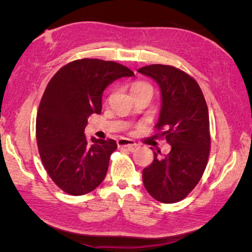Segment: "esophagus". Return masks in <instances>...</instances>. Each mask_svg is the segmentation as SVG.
<instances>
[{
  "mask_svg": "<svg viewBox=\"0 0 252 252\" xmlns=\"http://www.w3.org/2000/svg\"><path fill=\"white\" fill-rule=\"evenodd\" d=\"M117 143H118V147H125V148H126L129 151L133 150V149H134L135 146H136V143L133 141V140L127 139V138H120V139H119L118 141H117Z\"/></svg>",
  "mask_w": 252,
  "mask_h": 252,
  "instance_id": "esophagus-1",
  "label": "esophagus"
}]
</instances>
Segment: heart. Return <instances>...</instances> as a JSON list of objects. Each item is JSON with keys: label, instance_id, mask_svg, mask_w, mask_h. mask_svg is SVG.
Here are the masks:
<instances>
[{"label": "heart", "instance_id": "1", "mask_svg": "<svg viewBox=\"0 0 252 252\" xmlns=\"http://www.w3.org/2000/svg\"><path fill=\"white\" fill-rule=\"evenodd\" d=\"M144 89H150V90H152V88H151L150 84L144 83V82H135V83L132 84V87H131V93H132V94H133L134 92L144 90Z\"/></svg>", "mask_w": 252, "mask_h": 252}]
</instances>
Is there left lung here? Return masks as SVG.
I'll list each match as a JSON object with an SVG mask.
<instances>
[{
  "label": "left lung",
  "mask_w": 252,
  "mask_h": 252,
  "mask_svg": "<svg viewBox=\"0 0 252 252\" xmlns=\"http://www.w3.org/2000/svg\"><path fill=\"white\" fill-rule=\"evenodd\" d=\"M138 72L159 84L162 106L155 127L171 146L168 155L153 152L152 163L143 169V185L158 201H181L198 185L210 153L206 100L197 81L177 67L151 64Z\"/></svg>",
  "instance_id": "8db88e82"
}]
</instances>
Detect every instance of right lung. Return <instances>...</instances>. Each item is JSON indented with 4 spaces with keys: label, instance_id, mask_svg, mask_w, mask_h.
Masks as SVG:
<instances>
[{
    "label": "right lung",
    "instance_id": "right-lung-1",
    "mask_svg": "<svg viewBox=\"0 0 252 252\" xmlns=\"http://www.w3.org/2000/svg\"><path fill=\"white\" fill-rule=\"evenodd\" d=\"M133 75L120 63L82 59L62 66L46 85L37 110L36 142L46 172L65 193L87 194L104 180L117 142L88 141L84 129L89 117L101 113L104 89Z\"/></svg>",
    "mask_w": 252,
    "mask_h": 252
}]
</instances>
